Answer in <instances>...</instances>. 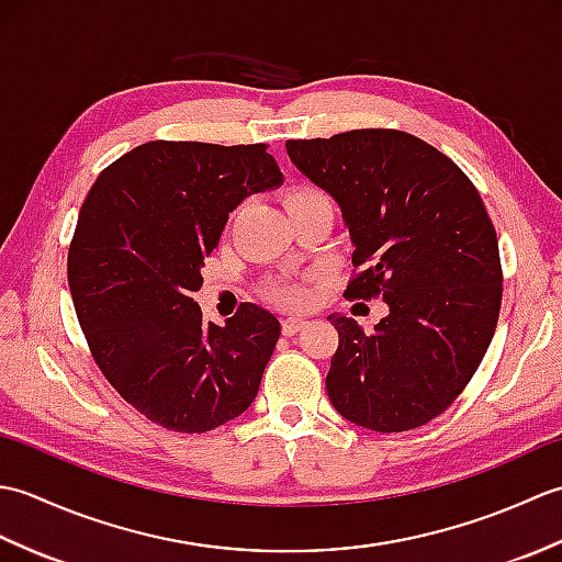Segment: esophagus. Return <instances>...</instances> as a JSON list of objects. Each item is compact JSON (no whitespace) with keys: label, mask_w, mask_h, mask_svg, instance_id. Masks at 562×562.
I'll use <instances>...</instances> for the list:
<instances>
[{"label":"esophagus","mask_w":562,"mask_h":562,"mask_svg":"<svg viewBox=\"0 0 562 562\" xmlns=\"http://www.w3.org/2000/svg\"><path fill=\"white\" fill-rule=\"evenodd\" d=\"M308 326L306 318H300V316H288L282 318V333L284 336H294V333H300L302 328Z\"/></svg>","instance_id":"34e87169"}]
</instances>
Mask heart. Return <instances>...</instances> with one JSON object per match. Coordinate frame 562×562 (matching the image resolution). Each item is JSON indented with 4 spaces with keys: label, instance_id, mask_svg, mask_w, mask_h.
Instances as JSON below:
<instances>
[{
    "label": "heart",
    "instance_id": "b5f03b06",
    "mask_svg": "<svg viewBox=\"0 0 562 562\" xmlns=\"http://www.w3.org/2000/svg\"><path fill=\"white\" fill-rule=\"evenodd\" d=\"M284 205H288V210H296V207H312V205H330V200L321 193L318 188L296 186L288 193ZM266 296L270 302H278L282 306H304L308 302V288L304 282L274 280L266 288Z\"/></svg>",
    "mask_w": 562,
    "mask_h": 562
}]
</instances>
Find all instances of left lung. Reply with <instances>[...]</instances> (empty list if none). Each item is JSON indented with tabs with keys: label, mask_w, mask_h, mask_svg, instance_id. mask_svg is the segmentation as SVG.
Returning <instances> with one entry per match:
<instances>
[{
	"label": "left lung",
	"mask_w": 562,
	"mask_h": 562,
	"mask_svg": "<svg viewBox=\"0 0 562 562\" xmlns=\"http://www.w3.org/2000/svg\"><path fill=\"white\" fill-rule=\"evenodd\" d=\"M292 164L338 202L362 268L345 296L381 300L374 333L330 314L326 376L345 420L405 432L445 413L483 362L503 302L495 226L447 154L401 130L288 139Z\"/></svg>",
	"instance_id": "obj_1"
}]
</instances>
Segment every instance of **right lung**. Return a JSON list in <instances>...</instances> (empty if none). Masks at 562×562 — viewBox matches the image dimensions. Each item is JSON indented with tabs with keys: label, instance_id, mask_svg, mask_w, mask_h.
<instances>
[{
	"label": "right lung",
	"instance_id": "1",
	"mask_svg": "<svg viewBox=\"0 0 562 562\" xmlns=\"http://www.w3.org/2000/svg\"><path fill=\"white\" fill-rule=\"evenodd\" d=\"M268 145L147 142L83 200L67 280L103 376L147 420L200 435L254 403L280 321L244 304L205 324L200 268L241 202L282 183Z\"/></svg>",
	"mask_w": 562,
	"mask_h": 562
}]
</instances>
